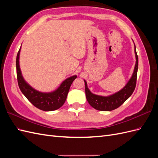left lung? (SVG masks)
<instances>
[{"mask_svg": "<svg viewBox=\"0 0 158 158\" xmlns=\"http://www.w3.org/2000/svg\"><path fill=\"white\" fill-rule=\"evenodd\" d=\"M135 52L136 55V64L131 78L128 81L127 84L121 91L108 97L99 96L91 93L87 86V83L85 82V97L88 103L94 109L103 111H109L120 107L126 100L132 94L136 85L137 72L138 66V58L135 45Z\"/></svg>", "mask_w": 158, "mask_h": 158, "instance_id": "8db88e82", "label": "left lung"}]
</instances>
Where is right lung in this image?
<instances>
[{
    "mask_svg": "<svg viewBox=\"0 0 158 158\" xmlns=\"http://www.w3.org/2000/svg\"><path fill=\"white\" fill-rule=\"evenodd\" d=\"M20 51V49H19L16 56V74L18 84L21 92L33 106L39 109L45 111H51L59 109L65 102L70 85L77 76H73L64 80L60 86L53 92L42 93L38 92L28 85L22 77L19 65Z\"/></svg>",
    "mask_w": 158,
    "mask_h": 158,
    "instance_id": "obj_1",
    "label": "right lung"
}]
</instances>
